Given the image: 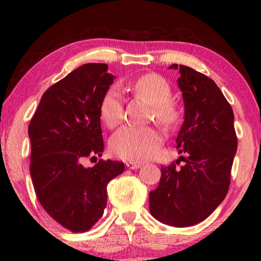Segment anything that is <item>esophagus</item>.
I'll return each mask as SVG.
<instances>
[{"mask_svg":"<svg viewBox=\"0 0 261 261\" xmlns=\"http://www.w3.org/2000/svg\"><path fill=\"white\" fill-rule=\"evenodd\" d=\"M126 166H127V169H129V170H135V169H139V167H141V164L135 163V162H127Z\"/></svg>","mask_w":261,"mask_h":261,"instance_id":"1","label":"esophagus"}]
</instances>
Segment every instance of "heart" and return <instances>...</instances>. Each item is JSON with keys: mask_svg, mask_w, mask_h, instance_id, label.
Masks as SVG:
<instances>
[{"mask_svg": "<svg viewBox=\"0 0 261 261\" xmlns=\"http://www.w3.org/2000/svg\"><path fill=\"white\" fill-rule=\"evenodd\" d=\"M129 88L152 105L154 117L163 126L172 127L179 121V106L171 98V85L160 74H141L130 82ZM99 113L103 122L110 128L122 121L123 95L119 88L112 87L106 91L99 105ZM162 140L160 132L153 127L124 126L113 135L110 149L121 159L142 162L154 155Z\"/></svg>", "mask_w": 261, "mask_h": 261, "instance_id": "b5f03b06", "label": "heart"}]
</instances>
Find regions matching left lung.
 <instances>
[{"label": "left lung", "instance_id": "left-lung-1", "mask_svg": "<svg viewBox=\"0 0 261 261\" xmlns=\"http://www.w3.org/2000/svg\"><path fill=\"white\" fill-rule=\"evenodd\" d=\"M179 73L185 116L176 142L183 155L162 165L158 188L149 192V212L160 222L190 227L226 197L238 137L233 109L215 82L185 65H179Z\"/></svg>", "mask_w": 261, "mask_h": 261}]
</instances>
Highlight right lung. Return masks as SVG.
<instances>
[{"label": "right lung", "instance_id": "right-lung-1", "mask_svg": "<svg viewBox=\"0 0 261 261\" xmlns=\"http://www.w3.org/2000/svg\"><path fill=\"white\" fill-rule=\"evenodd\" d=\"M113 82L107 64H84L44 92L28 126L35 194L45 212L72 233H84L101 219L107 185L124 171L121 162L96 160L105 149L99 105ZM85 159L96 164L84 168Z\"/></svg>", "mask_w": 261, "mask_h": 261}]
</instances>
